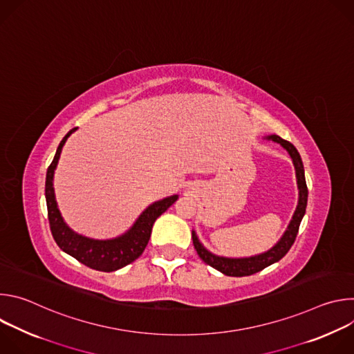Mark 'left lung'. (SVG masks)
Segmentation results:
<instances>
[{"mask_svg": "<svg viewBox=\"0 0 354 354\" xmlns=\"http://www.w3.org/2000/svg\"><path fill=\"white\" fill-rule=\"evenodd\" d=\"M269 138L274 142L281 144L287 151L290 157L292 158L294 167H295V175H297V183H298V189H299V198H298V206L295 209V213L292 216V220L286 231V234L283 235V238L277 242V245H274L270 250L265 252L262 255H257L252 258H243V259H228V258H220L216 257L213 254H210L209 250H206L201 245L194 234V231H192V239H193V245L194 249L197 252V255L200 257V259L203 261L205 263H207L209 266L214 268L216 270L227 274V276H232V277H243V276H250L255 274L261 270H263L265 268L279 262L283 257H286L287 252L290 250V248L292 246L297 234H298V228L301 224L302 217L306 214V207H307V200H308V187H307V182H306V175H304V165H302L301 157L298 154L297 148L287 140H283L279 136H269Z\"/></svg>", "mask_w": 354, "mask_h": 354, "instance_id": "left-lung-1", "label": "left lung"}]
</instances>
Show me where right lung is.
Returning <instances> with one entry per match:
<instances>
[{"label":"right lung","mask_w":354,"mask_h":354,"mask_svg":"<svg viewBox=\"0 0 354 354\" xmlns=\"http://www.w3.org/2000/svg\"><path fill=\"white\" fill-rule=\"evenodd\" d=\"M75 129H71L64 136V138L62 140L56 151V156L52 164H50L47 168L46 203H47V217H48L50 230H52V235L56 243L60 246V249H63L66 254L71 255L82 265L99 272H115L134 262L142 254L149 241L151 230H153L156 220L175 203L178 200V196L175 194V196L167 197L161 201H157V203H154L153 206H149L140 216V218L133 225V228L127 234L116 239L95 241L73 232L63 221V217L57 209V203L55 198V189H53V175L60 158L62 148L67 137Z\"/></svg>","instance_id":"right-lung-1"}]
</instances>
